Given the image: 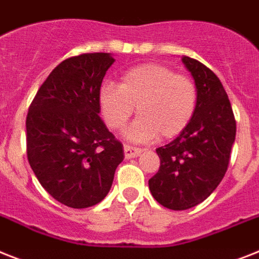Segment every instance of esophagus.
Here are the masks:
<instances>
[{
  "instance_id": "esophagus-1",
  "label": "esophagus",
  "mask_w": 259,
  "mask_h": 259,
  "mask_svg": "<svg viewBox=\"0 0 259 259\" xmlns=\"http://www.w3.org/2000/svg\"><path fill=\"white\" fill-rule=\"evenodd\" d=\"M142 153V149L136 148V147H131V145H124V156L125 159H132L136 157Z\"/></svg>"
}]
</instances>
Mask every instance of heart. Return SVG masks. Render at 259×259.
I'll use <instances>...</instances> for the list:
<instances>
[{
    "instance_id": "heart-1",
    "label": "heart",
    "mask_w": 259,
    "mask_h": 259,
    "mask_svg": "<svg viewBox=\"0 0 259 259\" xmlns=\"http://www.w3.org/2000/svg\"><path fill=\"white\" fill-rule=\"evenodd\" d=\"M197 99V87L189 76L160 63L135 66L123 74L119 86L104 83L99 90L100 111L114 131L125 127L136 107L139 117L127 131L132 142L180 135L193 119Z\"/></svg>"
}]
</instances>
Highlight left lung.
<instances>
[{
	"instance_id": "1",
	"label": "left lung",
	"mask_w": 259,
	"mask_h": 259,
	"mask_svg": "<svg viewBox=\"0 0 259 259\" xmlns=\"http://www.w3.org/2000/svg\"><path fill=\"white\" fill-rule=\"evenodd\" d=\"M181 61L197 87V108L188 127L160 147V168L149 179L156 201L172 210L193 208L219 187L236 140V119L225 89L214 72L193 58Z\"/></svg>"
}]
</instances>
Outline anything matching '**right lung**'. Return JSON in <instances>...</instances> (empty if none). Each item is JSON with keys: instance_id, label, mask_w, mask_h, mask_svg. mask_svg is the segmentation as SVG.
<instances>
[{"instance_id": "1", "label": "right lung", "mask_w": 259, "mask_h": 259, "mask_svg": "<svg viewBox=\"0 0 259 259\" xmlns=\"http://www.w3.org/2000/svg\"><path fill=\"white\" fill-rule=\"evenodd\" d=\"M115 62L89 53L61 62L39 87L26 117L27 160L45 191L83 209L110 192L123 144L100 119L99 90Z\"/></svg>"}]
</instances>
